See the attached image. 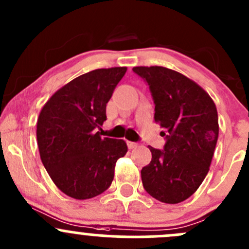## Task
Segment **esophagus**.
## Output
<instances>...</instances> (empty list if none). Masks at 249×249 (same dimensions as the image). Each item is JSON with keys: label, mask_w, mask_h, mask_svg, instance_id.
Instances as JSON below:
<instances>
[{"label": "esophagus", "mask_w": 249, "mask_h": 249, "mask_svg": "<svg viewBox=\"0 0 249 249\" xmlns=\"http://www.w3.org/2000/svg\"><path fill=\"white\" fill-rule=\"evenodd\" d=\"M127 147H129L130 149H135V148L139 147V144H137L136 142H131V141H127Z\"/></svg>", "instance_id": "esophagus-1"}]
</instances>
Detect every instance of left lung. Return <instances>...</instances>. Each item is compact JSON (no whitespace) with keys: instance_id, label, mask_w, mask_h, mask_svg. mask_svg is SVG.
<instances>
[{"instance_id":"left-lung-1","label":"left lung","mask_w":249,"mask_h":249,"mask_svg":"<svg viewBox=\"0 0 249 249\" xmlns=\"http://www.w3.org/2000/svg\"><path fill=\"white\" fill-rule=\"evenodd\" d=\"M132 71L149 85L154 120L166 139L162 150L149 147L152 160L141 170L143 188L161 202H182L196 192L210 170L219 134L215 105L179 72L161 66Z\"/></svg>"}]
</instances>
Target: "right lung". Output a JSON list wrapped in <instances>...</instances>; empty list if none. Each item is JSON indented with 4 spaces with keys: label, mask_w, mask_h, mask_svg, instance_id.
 Instances as JSON below:
<instances>
[{
    "label": "right lung",
    "mask_w": 249,
    "mask_h": 249,
    "mask_svg": "<svg viewBox=\"0 0 249 249\" xmlns=\"http://www.w3.org/2000/svg\"><path fill=\"white\" fill-rule=\"evenodd\" d=\"M126 67L99 69L74 78L47 101L37 120V143L50 178L64 194L87 200L102 194L125 141L100 136L106 105Z\"/></svg>",
    "instance_id": "add662e5"
}]
</instances>
